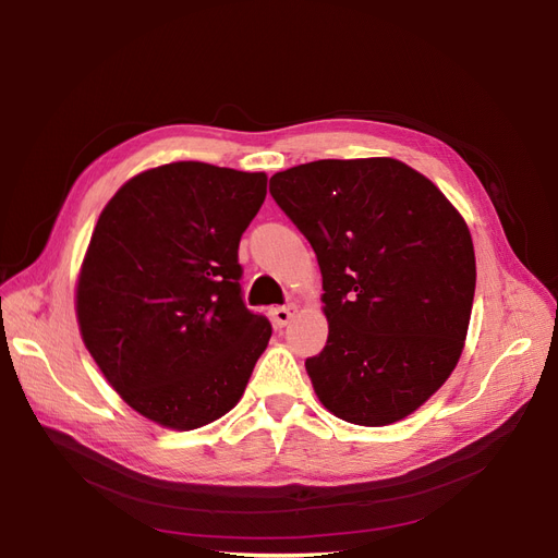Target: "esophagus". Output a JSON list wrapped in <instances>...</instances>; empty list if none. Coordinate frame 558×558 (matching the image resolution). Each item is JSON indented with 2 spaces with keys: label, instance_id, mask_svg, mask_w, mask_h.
<instances>
[{
  "label": "esophagus",
  "instance_id": "1",
  "mask_svg": "<svg viewBox=\"0 0 558 558\" xmlns=\"http://www.w3.org/2000/svg\"><path fill=\"white\" fill-rule=\"evenodd\" d=\"M293 312H295V307H291V305L289 307H272V310H269V318H272V324L277 328H283L291 320Z\"/></svg>",
  "mask_w": 558,
  "mask_h": 558
}]
</instances>
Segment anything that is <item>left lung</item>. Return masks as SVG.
I'll list each match as a JSON object with an SVG mask.
<instances>
[{
    "label": "left lung",
    "instance_id": "8db88e82",
    "mask_svg": "<svg viewBox=\"0 0 558 558\" xmlns=\"http://www.w3.org/2000/svg\"><path fill=\"white\" fill-rule=\"evenodd\" d=\"M324 277L328 342L305 361L324 408L386 426L421 408L461 359L475 248L451 202L393 158L316 160L269 179Z\"/></svg>",
    "mask_w": 558,
    "mask_h": 558
}]
</instances>
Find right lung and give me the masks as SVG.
Returning <instances> with one entry per match:
<instances>
[{
  "instance_id": "obj_1",
  "label": "right lung",
  "mask_w": 558,
  "mask_h": 558,
  "mask_svg": "<svg viewBox=\"0 0 558 558\" xmlns=\"http://www.w3.org/2000/svg\"><path fill=\"white\" fill-rule=\"evenodd\" d=\"M265 195L263 172L189 160L132 177L99 214L76 286L81 337L116 393L165 428L230 412L269 342L238 260Z\"/></svg>"
}]
</instances>
